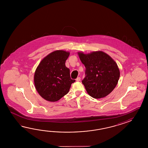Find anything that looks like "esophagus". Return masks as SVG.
Segmentation results:
<instances>
[{
    "mask_svg": "<svg viewBox=\"0 0 148 148\" xmlns=\"http://www.w3.org/2000/svg\"><path fill=\"white\" fill-rule=\"evenodd\" d=\"M80 80H81L80 77H78L76 79V81H77V82H79V81H80Z\"/></svg>",
    "mask_w": 148,
    "mask_h": 148,
    "instance_id": "1",
    "label": "esophagus"
}]
</instances>
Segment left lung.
I'll use <instances>...</instances> for the list:
<instances>
[{
    "label": "left lung",
    "instance_id": "8db88e82",
    "mask_svg": "<svg viewBox=\"0 0 148 148\" xmlns=\"http://www.w3.org/2000/svg\"><path fill=\"white\" fill-rule=\"evenodd\" d=\"M78 54L86 67V77L82 83L88 94L96 99L110 94L120 78V70L116 62L101 51L88 54L79 52Z\"/></svg>",
    "mask_w": 148,
    "mask_h": 148
}]
</instances>
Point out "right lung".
<instances>
[{
	"label": "right lung",
	"mask_w": 148,
	"mask_h": 148,
	"mask_svg": "<svg viewBox=\"0 0 148 148\" xmlns=\"http://www.w3.org/2000/svg\"><path fill=\"white\" fill-rule=\"evenodd\" d=\"M68 51L56 50L42 60L35 70V87L38 93L46 101L54 102L66 95L75 80L71 79L66 61Z\"/></svg>",
	"instance_id": "right-lung-1"
}]
</instances>
